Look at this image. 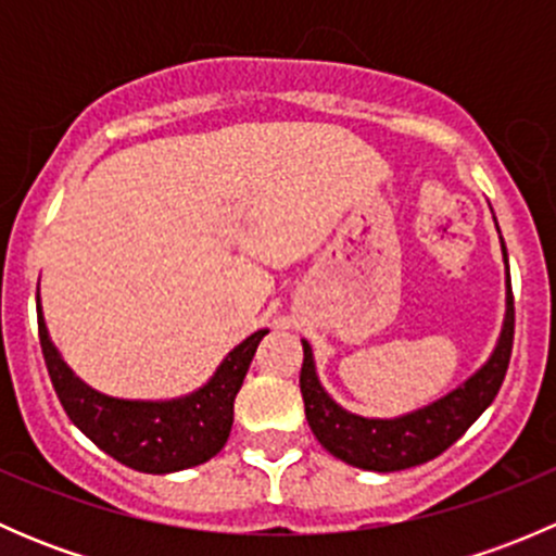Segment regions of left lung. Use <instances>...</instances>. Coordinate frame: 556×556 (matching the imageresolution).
<instances>
[{"label": "left lung", "instance_id": "8db88e82", "mask_svg": "<svg viewBox=\"0 0 556 556\" xmlns=\"http://www.w3.org/2000/svg\"><path fill=\"white\" fill-rule=\"evenodd\" d=\"M506 255V244H503ZM508 263V257H506ZM514 350V293L508 277V312L495 355L476 377L433 406L419 408L401 419H363L336 406L317 382L312 361V346L304 341V366H301V395H304L306 422L314 439L333 457L366 470H406L446 452L484 408L495 401Z\"/></svg>", "mask_w": 556, "mask_h": 556}]
</instances>
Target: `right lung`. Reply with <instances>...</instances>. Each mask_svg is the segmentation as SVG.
<instances>
[{"mask_svg": "<svg viewBox=\"0 0 556 556\" xmlns=\"http://www.w3.org/2000/svg\"><path fill=\"white\" fill-rule=\"evenodd\" d=\"M39 304V299H37ZM39 346L55 395L66 417L117 463L142 473H172L206 463L226 446L233 425V397L242 387L252 355L268 330L244 339L223 361L210 384L169 403H139L106 397L86 387L66 368L50 344L37 306Z\"/></svg>", "mask_w": 556, "mask_h": 556, "instance_id": "add662e5", "label": "right lung"}]
</instances>
